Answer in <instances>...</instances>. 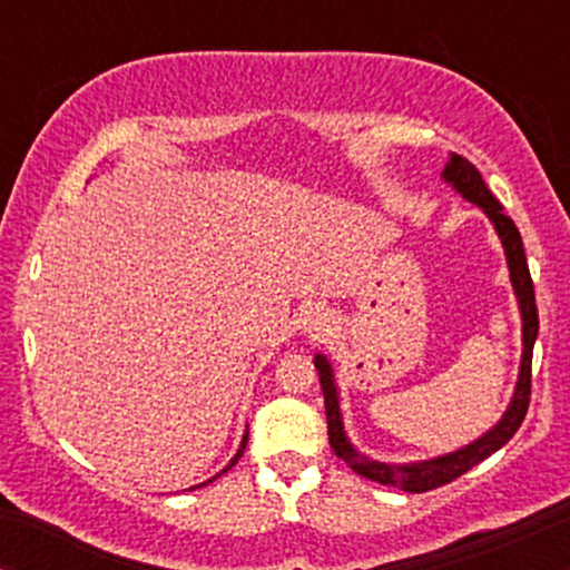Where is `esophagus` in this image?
Instances as JSON below:
<instances>
[{"label": "esophagus", "mask_w": 570, "mask_h": 570, "mask_svg": "<svg viewBox=\"0 0 570 570\" xmlns=\"http://www.w3.org/2000/svg\"><path fill=\"white\" fill-rule=\"evenodd\" d=\"M332 313L322 311V307H316V311H307L305 318H303V332L311 340H318V337H326L332 332Z\"/></svg>", "instance_id": "34e87169"}]
</instances>
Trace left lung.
Wrapping results in <instances>:
<instances>
[{"label": "left lung", "mask_w": 570, "mask_h": 570, "mask_svg": "<svg viewBox=\"0 0 570 570\" xmlns=\"http://www.w3.org/2000/svg\"><path fill=\"white\" fill-rule=\"evenodd\" d=\"M442 179L455 189L461 198H466L474 206H480L490 219V225L499 233L503 254H507L509 265V281H512V289L517 297V307H520L522 318V358H520V375H517V385L512 402H509L507 412L501 415V421L493 429L485 431L482 436H476L474 442L463 444V448L453 450V453H444L429 461H412V463H385L375 461V458L358 453L353 448L348 434L343 426V412H340V391L335 383V370H332L330 358L324 353H316L313 364L318 370V381H322L324 391V407H326V426H330V444L335 450L337 458H343L345 463L356 474L367 476L372 482H381V485H391L404 490V493H426V490L442 488L448 482H453L455 476L466 474L469 469L476 466L480 461H485L488 455H493L495 450H501L503 444L514 436V431L520 429V423L525 421L528 402H531V358H533V343L539 335V311H535V294H533V281L531 271H528L525 248H522L520 230L514 227V222L503 214L501 203L493 198L485 181L476 168L461 155H450V160L444 163Z\"/></svg>", "instance_id": "left-lung-1"}]
</instances>
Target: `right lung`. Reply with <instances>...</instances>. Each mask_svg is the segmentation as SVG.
I'll return each instance as SVG.
<instances>
[{
    "label": "right lung",
    "instance_id": "obj_1",
    "mask_svg": "<svg viewBox=\"0 0 570 570\" xmlns=\"http://www.w3.org/2000/svg\"><path fill=\"white\" fill-rule=\"evenodd\" d=\"M246 442H248V431H246V434H244V440H240V448H238V453H235V455H233V461H230V463H227V466H225V469H222V472H219L217 476H222V474H225V472H227V469H233V466H235V463H238V458H240V455H244V450H246ZM217 476H212V480H208V482H214V480H217ZM208 482H203V485H208ZM203 485H198V488H203Z\"/></svg>",
    "mask_w": 570,
    "mask_h": 570
}]
</instances>
